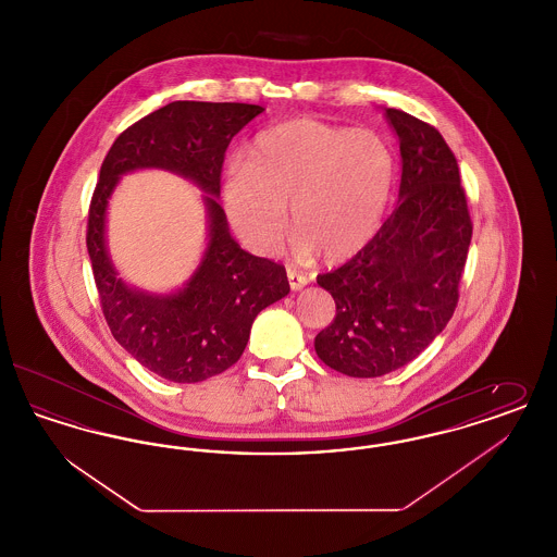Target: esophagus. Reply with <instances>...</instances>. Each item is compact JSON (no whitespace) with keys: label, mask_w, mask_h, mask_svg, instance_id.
Returning a JSON list of instances; mask_svg holds the SVG:
<instances>
[{"label":"esophagus","mask_w":557,"mask_h":557,"mask_svg":"<svg viewBox=\"0 0 557 557\" xmlns=\"http://www.w3.org/2000/svg\"><path fill=\"white\" fill-rule=\"evenodd\" d=\"M286 273H288V282H290V288L294 292L302 290L309 284V277L302 271H296L294 267H288Z\"/></svg>","instance_id":"esophagus-1"}]
</instances>
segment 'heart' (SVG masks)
Masks as SVG:
<instances>
[{"label": "heart", "instance_id": "b5f03b06", "mask_svg": "<svg viewBox=\"0 0 557 557\" xmlns=\"http://www.w3.org/2000/svg\"><path fill=\"white\" fill-rule=\"evenodd\" d=\"M395 154L375 132L294 119L259 133L221 186L239 242L271 255L286 232L300 257L345 261L377 234L395 187Z\"/></svg>", "mask_w": 557, "mask_h": 557}]
</instances>
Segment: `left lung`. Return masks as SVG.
<instances>
[{
    "instance_id": "1",
    "label": "left lung",
    "mask_w": 557,
    "mask_h": 557,
    "mask_svg": "<svg viewBox=\"0 0 557 557\" xmlns=\"http://www.w3.org/2000/svg\"><path fill=\"white\" fill-rule=\"evenodd\" d=\"M400 150L398 205L370 244L318 284L336 318L315 336L319 359L350 377L413 361L449 323L472 239L459 166L443 135L386 108Z\"/></svg>"
}]
</instances>
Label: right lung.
<instances>
[{
    "label": "right lung",
    "mask_w": 557,
    "mask_h": 557,
    "mask_svg": "<svg viewBox=\"0 0 557 557\" xmlns=\"http://www.w3.org/2000/svg\"><path fill=\"white\" fill-rule=\"evenodd\" d=\"M263 110L238 102H171L121 133L102 162L87 223L102 311L116 343L169 382H202L232 368L255 318L290 292L284 267L239 248L219 205L225 150ZM144 168L171 170L206 191L208 248L187 284L164 295L127 285L107 252V202L123 174Z\"/></svg>",
    "instance_id": "1"
}]
</instances>
